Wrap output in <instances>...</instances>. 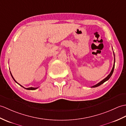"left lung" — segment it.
Returning a JSON list of instances; mask_svg holds the SVG:
<instances>
[{"label": "left lung", "instance_id": "left-lung-1", "mask_svg": "<svg viewBox=\"0 0 126 126\" xmlns=\"http://www.w3.org/2000/svg\"><path fill=\"white\" fill-rule=\"evenodd\" d=\"M113 54H114V63L113 67V68H112V71H111V72H110V74L109 75H108L106 78H105V79H103V80H101V81H100V82H99V83H98L97 84L95 85H94V86H92L91 87H98V86H100V85L103 84L105 82V81H106L107 80H109V79L110 78V77H111V76L112 75L113 71H114V66H115V55H114V52H113Z\"/></svg>", "mask_w": 126, "mask_h": 126}]
</instances>
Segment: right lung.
Here are the masks:
<instances>
[{
	"label": "right lung",
	"mask_w": 126,
	"mask_h": 126,
	"mask_svg": "<svg viewBox=\"0 0 126 126\" xmlns=\"http://www.w3.org/2000/svg\"><path fill=\"white\" fill-rule=\"evenodd\" d=\"M10 73H11V76H12V78L13 79V80H14V81H16V82L17 83V84H18L19 85H20V86H21V87H23V88H24V89H26V90H36V89H37V88H38V87H28V88H25V87H23V86H22V85H20V84H19L18 83H17L16 82V80H15V79H14V78H13V76H12V74H11V72H10Z\"/></svg>",
	"instance_id": "1"
}]
</instances>
